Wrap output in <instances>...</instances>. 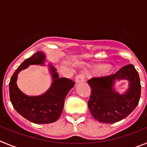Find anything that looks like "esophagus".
Listing matches in <instances>:
<instances>
[{"label":"esophagus","mask_w":147,"mask_h":147,"mask_svg":"<svg viewBox=\"0 0 147 147\" xmlns=\"http://www.w3.org/2000/svg\"><path fill=\"white\" fill-rule=\"evenodd\" d=\"M84 80H85V76H84V75L79 74L78 76H76V78H75V82H76V84H78V83H80L82 82H84Z\"/></svg>","instance_id":"1"}]
</instances>
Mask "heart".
<instances>
[{"label":"heart","instance_id":"obj_1","mask_svg":"<svg viewBox=\"0 0 147 147\" xmlns=\"http://www.w3.org/2000/svg\"><path fill=\"white\" fill-rule=\"evenodd\" d=\"M91 69L95 71H101V73L102 74H106L110 71V67L107 65H98L93 66L91 67Z\"/></svg>","mask_w":147,"mask_h":147}]
</instances>
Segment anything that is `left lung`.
<instances>
[{"mask_svg": "<svg viewBox=\"0 0 147 147\" xmlns=\"http://www.w3.org/2000/svg\"><path fill=\"white\" fill-rule=\"evenodd\" d=\"M121 80L128 82V88L120 94L115 89V85ZM88 82L91 88L88 107L93 117L99 122L113 124L119 121L128 116L138 105L141 82L133 65H127L113 75L92 78Z\"/></svg>", "mask_w": 147, "mask_h": 147, "instance_id": "obj_1", "label": "left lung"}]
</instances>
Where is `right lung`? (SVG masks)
<instances>
[{
  "mask_svg": "<svg viewBox=\"0 0 147 147\" xmlns=\"http://www.w3.org/2000/svg\"><path fill=\"white\" fill-rule=\"evenodd\" d=\"M46 56L38 51L21 63L9 82L10 101L18 113L35 124H50L55 122L61 115L64 107L65 98L74 82L67 78H59L56 67L51 62L48 66L52 82L46 92L40 96H27L17 85L18 74L31 65H45Z\"/></svg>",
  "mask_w": 147,
  "mask_h": 147,
  "instance_id": "right-lung-1",
  "label": "right lung"
}]
</instances>
